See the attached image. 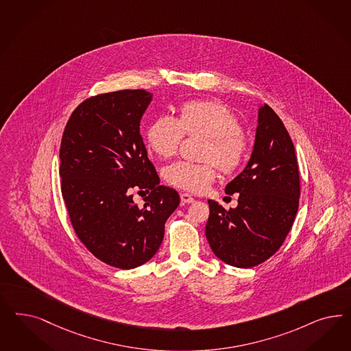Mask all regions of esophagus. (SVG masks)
<instances>
[{
    "label": "esophagus",
    "instance_id": "esophagus-1",
    "mask_svg": "<svg viewBox=\"0 0 351 351\" xmlns=\"http://www.w3.org/2000/svg\"><path fill=\"white\" fill-rule=\"evenodd\" d=\"M193 200H195V199H193V196H191V195H190V193H181L182 203H183V204L193 203Z\"/></svg>",
    "mask_w": 351,
    "mask_h": 351
}]
</instances>
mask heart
I'll return each instance as SVG.
<instances>
[{
	"label": "heart",
	"instance_id": "obj_1",
	"mask_svg": "<svg viewBox=\"0 0 351 351\" xmlns=\"http://www.w3.org/2000/svg\"><path fill=\"white\" fill-rule=\"evenodd\" d=\"M184 134L209 138L203 154L204 160L209 161H177L165 170L167 182L184 191H205L217 178L216 162L223 173L231 174L247 156L248 142L238 116L222 103L190 101L180 107L177 119L160 116L148 128V146L160 158H173L181 147Z\"/></svg>",
	"mask_w": 351,
	"mask_h": 351
}]
</instances>
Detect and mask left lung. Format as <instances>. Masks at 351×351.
<instances>
[{"mask_svg":"<svg viewBox=\"0 0 351 351\" xmlns=\"http://www.w3.org/2000/svg\"><path fill=\"white\" fill-rule=\"evenodd\" d=\"M239 193L228 210L209 200L208 243L227 265L249 269L282 247L300 203V173L293 142L283 121L266 103L258 112L256 142L245 169L225 189Z\"/></svg>","mask_w":351,"mask_h":351,"instance_id":"left-lung-1","label":"left lung"}]
</instances>
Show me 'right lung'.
<instances>
[{
  "label": "right lung",
  "mask_w": 351,
  "mask_h": 351,
  "mask_svg": "<svg viewBox=\"0 0 351 351\" xmlns=\"http://www.w3.org/2000/svg\"><path fill=\"white\" fill-rule=\"evenodd\" d=\"M152 99L143 89L98 94L69 116L60 142V189L72 227L91 254L129 270L151 260L180 195L158 184L139 123ZM149 193L138 207L132 193Z\"/></svg>",
  "instance_id": "right-lung-1"
}]
</instances>
